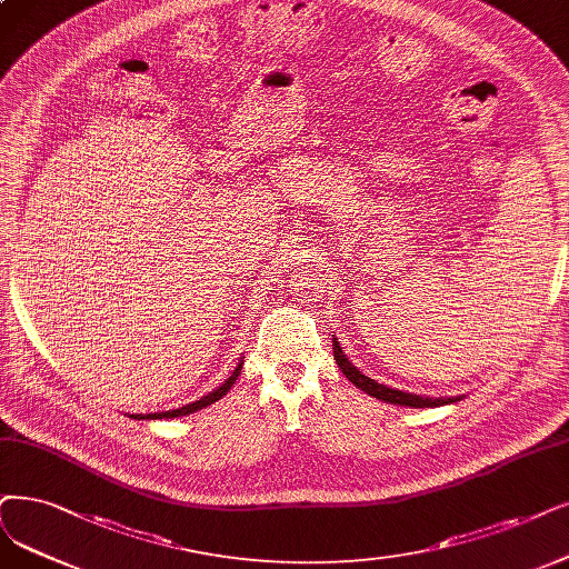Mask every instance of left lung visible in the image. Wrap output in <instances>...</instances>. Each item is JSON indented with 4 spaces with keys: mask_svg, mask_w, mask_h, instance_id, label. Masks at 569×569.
<instances>
[{
    "mask_svg": "<svg viewBox=\"0 0 569 569\" xmlns=\"http://www.w3.org/2000/svg\"><path fill=\"white\" fill-rule=\"evenodd\" d=\"M333 359L340 367V371L346 373V378L357 385L359 390H363L367 395L380 399V401H388V403H397V406H411V408H437V406H446V403H456L460 399H465V395L458 397H427V395H413V392H403V390H395L388 388V385H380L378 380L363 376L355 363L348 359V355L340 348L338 338L333 336Z\"/></svg>",
    "mask_w": 569,
    "mask_h": 569,
    "instance_id": "left-lung-1",
    "label": "left lung"
}]
</instances>
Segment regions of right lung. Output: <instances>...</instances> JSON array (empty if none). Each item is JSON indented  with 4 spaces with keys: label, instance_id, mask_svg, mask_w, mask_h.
I'll use <instances>...</instances> for the list:
<instances>
[{
    "label": "right lung",
    "instance_id": "obj_1",
    "mask_svg": "<svg viewBox=\"0 0 569 569\" xmlns=\"http://www.w3.org/2000/svg\"><path fill=\"white\" fill-rule=\"evenodd\" d=\"M242 363H244V357H240V361H238V367L233 369V373L226 378L217 390H212L210 395H206V397H200L198 401H191V403H187V406H179V408H172V411H161V413H132L130 418H134V420H163V418H181V416H189V413H196V411H200V408H206V406H210V403H214V401H219L226 392H229L233 385H236V380H238V376H240V371H242Z\"/></svg>",
    "mask_w": 569,
    "mask_h": 569
}]
</instances>
